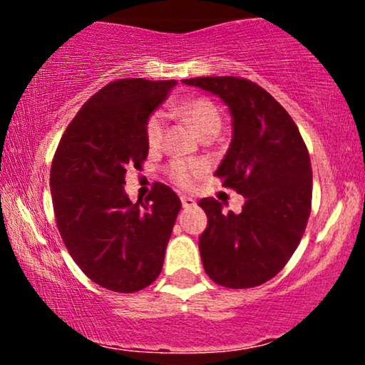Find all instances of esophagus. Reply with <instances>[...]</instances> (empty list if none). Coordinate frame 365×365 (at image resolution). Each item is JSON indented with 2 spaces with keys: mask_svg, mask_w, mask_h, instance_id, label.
I'll list each match as a JSON object with an SVG mask.
<instances>
[{
  "mask_svg": "<svg viewBox=\"0 0 365 365\" xmlns=\"http://www.w3.org/2000/svg\"><path fill=\"white\" fill-rule=\"evenodd\" d=\"M182 206L183 207H194L195 206V200L192 199V197L182 195Z\"/></svg>",
  "mask_w": 365,
  "mask_h": 365,
  "instance_id": "34e87169",
  "label": "esophagus"
}]
</instances>
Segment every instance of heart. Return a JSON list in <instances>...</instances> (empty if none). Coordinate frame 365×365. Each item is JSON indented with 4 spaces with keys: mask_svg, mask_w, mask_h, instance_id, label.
<instances>
[{
    "mask_svg": "<svg viewBox=\"0 0 365 365\" xmlns=\"http://www.w3.org/2000/svg\"><path fill=\"white\" fill-rule=\"evenodd\" d=\"M180 116L197 128L200 135L209 132H220L221 128V113L211 99L207 98H192L182 101L173 108ZM163 132H165V113H150L145 121V139L150 148L161 144ZM206 163L197 159H177L170 165V177L182 187H192L194 183L206 173Z\"/></svg>",
    "mask_w": 365,
    "mask_h": 365,
    "instance_id": "obj_1",
    "label": "heart"
}]
</instances>
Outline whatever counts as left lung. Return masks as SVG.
<instances>
[{"label":"left lung","instance_id":"1","mask_svg":"<svg viewBox=\"0 0 365 365\" xmlns=\"http://www.w3.org/2000/svg\"><path fill=\"white\" fill-rule=\"evenodd\" d=\"M182 82L228 106L232 142L215 175L245 197L240 212H223L212 197L199 200L207 215L199 238L204 269L221 287H257L283 269L307 226L312 202L307 148L292 116L257 83L238 77Z\"/></svg>","mask_w":365,"mask_h":365}]
</instances>
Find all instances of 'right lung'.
Instances as JSON below:
<instances>
[{
  "label": "right lung",
  "instance_id": "1",
  "mask_svg": "<svg viewBox=\"0 0 365 365\" xmlns=\"http://www.w3.org/2000/svg\"><path fill=\"white\" fill-rule=\"evenodd\" d=\"M177 81L121 78L81 108L53 158L51 187L60 235L77 266L94 283L139 292L161 273L166 245L182 207L170 187L154 185L135 204L125 173L148 158L145 121Z\"/></svg>",
  "mask_w": 365,
  "mask_h": 365
}]
</instances>
